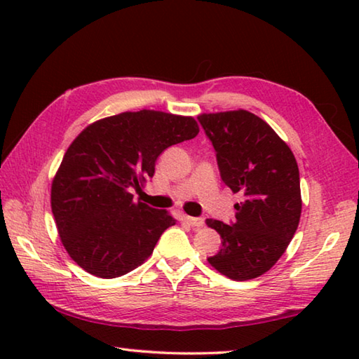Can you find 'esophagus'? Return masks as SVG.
<instances>
[{
  "label": "esophagus",
  "mask_w": 359,
  "mask_h": 359,
  "mask_svg": "<svg viewBox=\"0 0 359 359\" xmlns=\"http://www.w3.org/2000/svg\"><path fill=\"white\" fill-rule=\"evenodd\" d=\"M185 220H187V223L188 224H191L193 228H199V226H203L204 224V218H201V217H185Z\"/></svg>",
  "instance_id": "34e87169"
}]
</instances>
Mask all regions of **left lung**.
Masks as SVG:
<instances>
[{
  "instance_id": "obj_1",
  "label": "left lung",
  "mask_w": 359,
  "mask_h": 359,
  "mask_svg": "<svg viewBox=\"0 0 359 359\" xmlns=\"http://www.w3.org/2000/svg\"><path fill=\"white\" fill-rule=\"evenodd\" d=\"M217 154L224 185L242 194L229 224L209 218L222 248L208 261L233 280L263 276L287 250L301 218V187L293 151L276 131L247 111L198 117Z\"/></svg>"
}]
</instances>
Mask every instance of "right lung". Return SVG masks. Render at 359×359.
I'll return each instance as SVG.
<instances>
[{
  "instance_id": "obj_1",
  "label": "right lung",
  "mask_w": 359,
  "mask_h": 359,
  "mask_svg": "<svg viewBox=\"0 0 359 359\" xmlns=\"http://www.w3.org/2000/svg\"><path fill=\"white\" fill-rule=\"evenodd\" d=\"M198 133L193 117L144 109L95 121L74 139L53 179L52 214L82 269L114 278L150 257L175 220L135 201L131 190L154 177L163 151Z\"/></svg>"
}]
</instances>
